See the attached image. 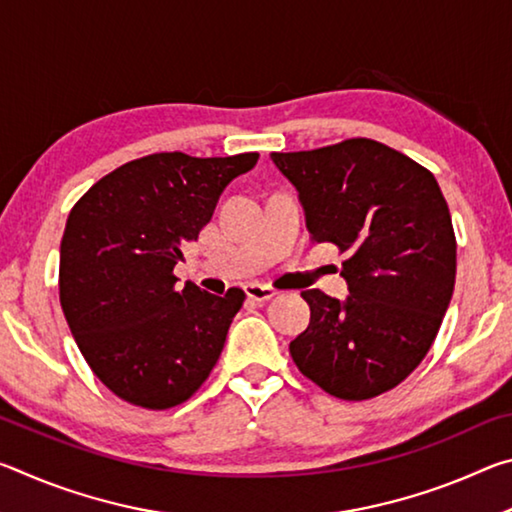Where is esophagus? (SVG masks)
<instances>
[{
  "label": "esophagus",
  "mask_w": 512,
  "mask_h": 512,
  "mask_svg": "<svg viewBox=\"0 0 512 512\" xmlns=\"http://www.w3.org/2000/svg\"><path fill=\"white\" fill-rule=\"evenodd\" d=\"M244 291H246V296L253 300V302H266V300H271L275 293H277L273 287H266V284H259V282L246 284Z\"/></svg>",
  "instance_id": "esophagus-1"
}]
</instances>
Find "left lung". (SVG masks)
Here are the masks:
<instances>
[{
  "instance_id": "obj_1",
  "label": "left lung",
  "mask_w": 512,
  "mask_h": 512,
  "mask_svg": "<svg viewBox=\"0 0 512 512\" xmlns=\"http://www.w3.org/2000/svg\"><path fill=\"white\" fill-rule=\"evenodd\" d=\"M271 160L296 187L311 241L348 253V298L302 291L311 318L293 361L341 400L391 391L429 352L454 293L456 239L436 178L366 137Z\"/></svg>"
}]
</instances>
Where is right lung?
<instances>
[{
	"label": "right lung",
	"instance_id": "add662e5",
	"mask_svg": "<svg viewBox=\"0 0 512 512\" xmlns=\"http://www.w3.org/2000/svg\"><path fill=\"white\" fill-rule=\"evenodd\" d=\"M259 153H153L121 164L83 194L60 241V307L94 375L121 400L169 409L219 361L244 291L214 296L173 266L232 180Z\"/></svg>",
	"mask_w": 512,
	"mask_h": 512
}]
</instances>
